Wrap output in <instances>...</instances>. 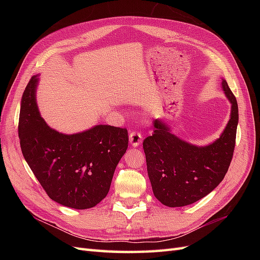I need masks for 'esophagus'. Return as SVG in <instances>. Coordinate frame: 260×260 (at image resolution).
I'll use <instances>...</instances> for the list:
<instances>
[{
    "label": "esophagus",
    "mask_w": 260,
    "mask_h": 260,
    "mask_svg": "<svg viewBox=\"0 0 260 260\" xmlns=\"http://www.w3.org/2000/svg\"><path fill=\"white\" fill-rule=\"evenodd\" d=\"M143 140V137L141 136L140 132H137V131H131L129 133V141H130V144L132 146H139L140 143L142 142Z\"/></svg>",
    "instance_id": "esophagus-1"
}]
</instances>
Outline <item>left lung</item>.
<instances>
[{
    "label": "left lung",
    "instance_id": "1",
    "mask_svg": "<svg viewBox=\"0 0 260 260\" xmlns=\"http://www.w3.org/2000/svg\"><path fill=\"white\" fill-rule=\"evenodd\" d=\"M222 90L231 103L223 132L214 142L198 146L181 140L166 122L153 121L154 133L143 142L147 175L155 198L168 207H182L200 201L223 180L233 157L239 122L238 102L226 81Z\"/></svg>",
    "mask_w": 260,
    "mask_h": 260
}]
</instances>
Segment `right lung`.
Returning <instances> with one entry per match:
<instances>
[{"label":"right lung","instance_id":"right-lung-1","mask_svg":"<svg viewBox=\"0 0 260 260\" xmlns=\"http://www.w3.org/2000/svg\"><path fill=\"white\" fill-rule=\"evenodd\" d=\"M34 76L20 102L18 136L23 157L49 198L62 206L88 209L105 199L128 131L98 124L74 135L49 127L39 112Z\"/></svg>","mask_w":260,"mask_h":260}]
</instances>
